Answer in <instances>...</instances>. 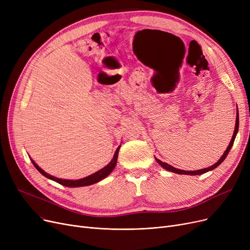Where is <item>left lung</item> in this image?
Listing matches in <instances>:
<instances>
[{"label":"left lung","instance_id":"left-lung-1","mask_svg":"<svg viewBox=\"0 0 250 250\" xmlns=\"http://www.w3.org/2000/svg\"><path fill=\"white\" fill-rule=\"evenodd\" d=\"M238 127H239V113H238V108H237V111H236V123H235L234 133H233V136H232V139H231V141H230V143H229V145H228L226 151L224 152V154L222 155L221 158H220L214 165L209 166V167H207V168H204V169H201V170H193V171H187V170H181V169L175 168V167H173V166H171V165H169V164H167V163H165V162H162L161 160L157 159V158H155V159H156L157 162H158V164H160L164 169L168 170V171H171V172L177 173V174H186V175H201V174H204V173H206V172H208V171H211V170H214L215 168H217L223 161H224V160L226 159V157H227L229 151L231 150V148H232V146H233V143H234V141H235L236 135H237V133H238Z\"/></svg>","mask_w":250,"mask_h":250}]
</instances>
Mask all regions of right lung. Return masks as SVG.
Here are the masks:
<instances>
[{
  "mask_svg": "<svg viewBox=\"0 0 250 250\" xmlns=\"http://www.w3.org/2000/svg\"><path fill=\"white\" fill-rule=\"evenodd\" d=\"M121 149V145L118 146V148L116 149L114 155H113V158L112 160L106 165L104 166L102 169L98 170L97 172L91 174V175H88L84 178H81V179H76V180H72V179H62V178H58L56 176H52L48 173H46L44 170H42L41 167H39L32 159H31V162L32 164L34 165V167L38 170L39 172H41L43 176H45L46 178L48 179H51L54 180L58 183H60V185L62 186H64V187H68V188H80V187H87V186H91V185H94V183H97L99 182L100 180L104 179L105 177H107L111 172L112 170L115 168L116 166V162H117V156H118V151H120Z\"/></svg>",
  "mask_w": 250,
  "mask_h": 250,
  "instance_id": "obj_1",
  "label": "right lung"
}]
</instances>
